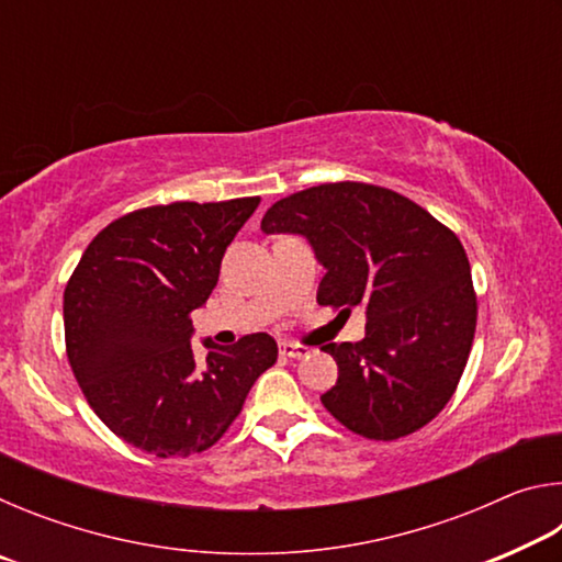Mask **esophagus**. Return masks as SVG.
<instances>
[{"label": "esophagus", "mask_w": 562, "mask_h": 562, "mask_svg": "<svg viewBox=\"0 0 562 562\" xmlns=\"http://www.w3.org/2000/svg\"><path fill=\"white\" fill-rule=\"evenodd\" d=\"M280 355L288 357V359H302V357L310 355V349L302 347V345H292V341H282Z\"/></svg>", "instance_id": "1"}]
</instances>
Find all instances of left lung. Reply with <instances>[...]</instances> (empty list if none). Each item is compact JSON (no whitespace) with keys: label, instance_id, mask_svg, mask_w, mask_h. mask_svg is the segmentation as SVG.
<instances>
[{"label":"left lung","instance_id":"obj_1","mask_svg":"<svg viewBox=\"0 0 562 562\" xmlns=\"http://www.w3.org/2000/svg\"><path fill=\"white\" fill-rule=\"evenodd\" d=\"M260 227L307 237L327 270L319 304L367 312L364 339L322 347L339 367L322 394L327 412L374 441L429 424L459 386L479 315L456 233L394 190L355 180L282 198Z\"/></svg>","mask_w":562,"mask_h":562}]
</instances>
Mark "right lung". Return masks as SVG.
<instances>
[{"label": "right lung", "instance_id": "1", "mask_svg": "<svg viewBox=\"0 0 562 562\" xmlns=\"http://www.w3.org/2000/svg\"><path fill=\"white\" fill-rule=\"evenodd\" d=\"M260 198L140 207L93 237L64 290L66 355L109 429L158 459L211 449L243 412L255 379L278 361L258 331L233 347L203 341L193 310L221 274L225 247Z\"/></svg>", "mask_w": 562, "mask_h": 562}]
</instances>
